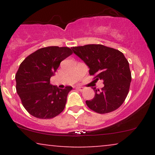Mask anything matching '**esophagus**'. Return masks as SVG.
<instances>
[{
    "mask_svg": "<svg viewBox=\"0 0 155 155\" xmlns=\"http://www.w3.org/2000/svg\"><path fill=\"white\" fill-rule=\"evenodd\" d=\"M76 89H77V90H79V91H83L85 88L84 87H81V86H77L76 87Z\"/></svg>",
    "mask_w": 155,
    "mask_h": 155,
    "instance_id": "34e87169",
    "label": "esophagus"
}]
</instances>
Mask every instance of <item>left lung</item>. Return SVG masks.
<instances>
[{
  "instance_id": "8db88e82",
  "label": "left lung",
  "mask_w": 155,
  "mask_h": 155,
  "mask_svg": "<svg viewBox=\"0 0 155 155\" xmlns=\"http://www.w3.org/2000/svg\"><path fill=\"white\" fill-rule=\"evenodd\" d=\"M71 49L89 67L90 75H95V80L104 81L101 90L93 88L95 97L86 101L88 107L98 114L117 109L125 100L131 82L129 63L123 53L101 44H88Z\"/></svg>"
}]
</instances>
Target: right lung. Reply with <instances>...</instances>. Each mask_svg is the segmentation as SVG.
Returning <instances> with one entry per match:
<instances>
[{"label":"right lung","mask_w":155,"mask_h":155,"mask_svg":"<svg viewBox=\"0 0 155 155\" xmlns=\"http://www.w3.org/2000/svg\"><path fill=\"white\" fill-rule=\"evenodd\" d=\"M68 47H48L28 56L15 75L16 90L25 108L32 116L51 119L65 108L70 86L60 89L50 84L60 63L72 54Z\"/></svg>","instance_id":"right-lung-1"}]
</instances>
